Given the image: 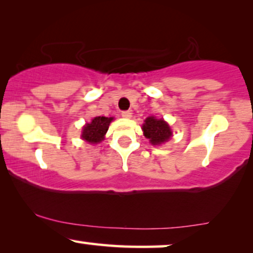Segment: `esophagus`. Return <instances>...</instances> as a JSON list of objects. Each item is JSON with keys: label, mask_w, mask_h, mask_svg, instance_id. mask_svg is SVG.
<instances>
[{"label": "esophagus", "mask_w": 253, "mask_h": 253, "mask_svg": "<svg viewBox=\"0 0 253 253\" xmlns=\"http://www.w3.org/2000/svg\"><path fill=\"white\" fill-rule=\"evenodd\" d=\"M121 116L126 118V119H129V118H132V112L130 111H124V112H121Z\"/></svg>", "instance_id": "34e87169"}]
</instances>
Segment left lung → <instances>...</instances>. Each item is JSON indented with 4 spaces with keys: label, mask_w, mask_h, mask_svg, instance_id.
Instances as JSON below:
<instances>
[{
    "label": "left lung",
    "mask_w": 253,
    "mask_h": 253,
    "mask_svg": "<svg viewBox=\"0 0 253 253\" xmlns=\"http://www.w3.org/2000/svg\"><path fill=\"white\" fill-rule=\"evenodd\" d=\"M143 135L149 139V142L153 146H158L164 142H168L172 136L169 124L163 119H156L155 117H148L142 125Z\"/></svg>",
    "instance_id": "1"
}]
</instances>
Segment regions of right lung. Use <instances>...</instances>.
<instances>
[{
    "instance_id": "add662e5",
    "label": "right lung",
    "mask_w": 253,
    "mask_h": 253,
    "mask_svg": "<svg viewBox=\"0 0 253 253\" xmlns=\"http://www.w3.org/2000/svg\"><path fill=\"white\" fill-rule=\"evenodd\" d=\"M112 120V117H95L91 123H87L85 126H83L81 137L91 144L99 143L100 141L104 140V136H105L110 123Z\"/></svg>"
}]
</instances>
